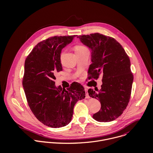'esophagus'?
<instances>
[{
  "instance_id": "obj_1",
  "label": "esophagus",
  "mask_w": 153,
  "mask_h": 153,
  "mask_svg": "<svg viewBox=\"0 0 153 153\" xmlns=\"http://www.w3.org/2000/svg\"><path fill=\"white\" fill-rule=\"evenodd\" d=\"M85 94H86V98H89V95H88L87 88H85Z\"/></svg>"
}]
</instances>
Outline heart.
<instances>
[{"instance_id": "obj_1", "label": "heart", "mask_w": 153, "mask_h": 153, "mask_svg": "<svg viewBox=\"0 0 153 153\" xmlns=\"http://www.w3.org/2000/svg\"><path fill=\"white\" fill-rule=\"evenodd\" d=\"M75 52V53H79V52H82L84 51H87L88 49L86 46H85L83 45H77L74 47ZM63 52L61 53V56H62Z\"/></svg>"}]
</instances>
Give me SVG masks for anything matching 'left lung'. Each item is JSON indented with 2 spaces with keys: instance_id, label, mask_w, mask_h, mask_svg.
<instances>
[{
  "instance_id": "left-lung-1",
  "label": "left lung",
  "mask_w": 153,
  "mask_h": 153,
  "mask_svg": "<svg viewBox=\"0 0 153 153\" xmlns=\"http://www.w3.org/2000/svg\"><path fill=\"white\" fill-rule=\"evenodd\" d=\"M77 38L91 50L89 79L102 76L98 92L92 89L88 91L89 95L98 100L101 105L92 117L99 122L114 121L123 114L130 99L133 75L130 58L121 44L110 36L95 33Z\"/></svg>"
}]
</instances>
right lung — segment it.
Masks as SVG:
<instances>
[{"mask_svg":"<svg viewBox=\"0 0 153 153\" xmlns=\"http://www.w3.org/2000/svg\"><path fill=\"white\" fill-rule=\"evenodd\" d=\"M76 35L55 36L37 44L26 58L22 85L34 115L44 125L59 128L71 121L75 104L85 97L84 88L74 82L55 86V75L62 71L61 53Z\"/></svg>","mask_w":153,"mask_h":153,"instance_id":"1","label":"right lung"}]
</instances>
